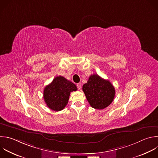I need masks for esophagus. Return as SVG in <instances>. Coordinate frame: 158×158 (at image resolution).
<instances>
[{
  "mask_svg": "<svg viewBox=\"0 0 158 158\" xmlns=\"http://www.w3.org/2000/svg\"><path fill=\"white\" fill-rule=\"evenodd\" d=\"M81 83H77V88H78V89H81Z\"/></svg>",
  "mask_w": 158,
  "mask_h": 158,
  "instance_id": "34e87169",
  "label": "esophagus"
}]
</instances>
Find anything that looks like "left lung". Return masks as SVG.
Masks as SVG:
<instances>
[{"mask_svg":"<svg viewBox=\"0 0 158 158\" xmlns=\"http://www.w3.org/2000/svg\"><path fill=\"white\" fill-rule=\"evenodd\" d=\"M82 90L90 106L98 110L110 106L115 95V89L111 82L97 74L89 77L87 82L83 85Z\"/></svg>","mask_w":158,"mask_h":158,"instance_id":"obj_1","label":"left lung"}]
</instances>
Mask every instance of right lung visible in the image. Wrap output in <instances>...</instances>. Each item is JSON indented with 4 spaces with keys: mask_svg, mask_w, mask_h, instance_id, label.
I'll use <instances>...</instances> for the list:
<instances>
[{
    "mask_svg": "<svg viewBox=\"0 0 158 158\" xmlns=\"http://www.w3.org/2000/svg\"><path fill=\"white\" fill-rule=\"evenodd\" d=\"M77 89L76 85L70 81L61 76H57L44 89V100L50 109L61 111L68 104L70 93Z\"/></svg>",
    "mask_w": 158,
    "mask_h": 158,
    "instance_id": "1",
    "label": "right lung"
}]
</instances>
